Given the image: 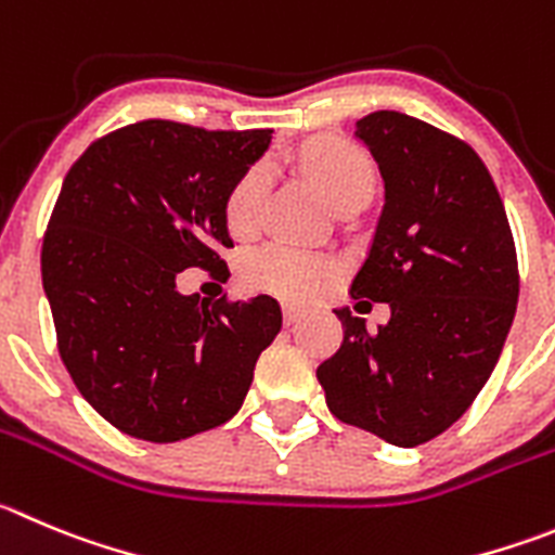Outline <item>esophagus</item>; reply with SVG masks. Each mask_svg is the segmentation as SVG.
Wrapping results in <instances>:
<instances>
[{
  "mask_svg": "<svg viewBox=\"0 0 555 555\" xmlns=\"http://www.w3.org/2000/svg\"><path fill=\"white\" fill-rule=\"evenodd\" d=\"M282 314H284V323L293 325V323H298L304 314H307V309L298 307V304H282Z\"/></svg>",
  "mask_w": 555,
  "mask_h": 555,
  "instance_id": "obj_1",
  "label": "esophagus"
}]
</instances>
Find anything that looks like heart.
Returning a JSON list of instances; mask_svg holds the SVG:
<instances>
[{"label":"heart","instance_id":"b5f03b06","mask_svg":"<svg viewBox=\"0 0 555 555\" xmlns=\"http://www.w3.org/2000/svg\"><path fill=\"white\" fill-rule=\"evenodd\" d=\"M301 167L314 189L331 207L356 196H370L375 185V169L361 150L336 139H314L301 153ZM262 191H266V169L254 167L237 180L227 199V224L237 235H246L257 221ZM336 276V266L328 257L301 251L289 246H266L254 251L243 266V279L248 287L262 293L282 295L293 301H307L323 293Z\"/></svg>","mask_w":555,"mask_h":555}]
</instances>
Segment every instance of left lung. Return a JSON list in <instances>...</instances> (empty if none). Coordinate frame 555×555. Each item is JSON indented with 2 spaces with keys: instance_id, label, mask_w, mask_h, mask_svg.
Wrapping results in <instances>:
<instances>
[{
  "instance_id": "left-lung-1",
  "label": "left lung",
  "mask_w": 555,
  "mask_h": 555,
  "mask_svg": "<svg viewBox=\"0 0 555 555\" xmlns=\"http://www.w3.org/2000/svg\"><path fill=\"white\" fill-rule=\"evenodd\" d=\"M383 178V210L350 295L388 304L370 334L336 309L345 339L318 366L339 422L411 449L470 408L499 364L520 293L504 202L463 139L400 112L356 122Z\"/></svg>"
}]
</instances>
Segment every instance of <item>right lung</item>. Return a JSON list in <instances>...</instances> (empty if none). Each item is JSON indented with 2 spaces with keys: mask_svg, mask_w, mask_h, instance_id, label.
I'll return each instance as SVG.
<instances>
[{
  "mask_svg": "<svg viewBox=\"0 0 555 555\" xmlns=\"http://www.w3.org/2000/svg\"><path fill=\"white\" fill-rule=\"evenodd\" d=\"M271 133L142 120L92 142L62 180L40 254L56 348L120 433L172 443L241 411L282 309L271 295H183L178 276H230L227 199Z\"/></svg>",
  "mask_w": 555,
  "mask_h": 555,
  "instance_id": "obj_1",
  "label": "right lung"
}]
</instances>
